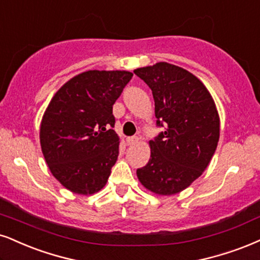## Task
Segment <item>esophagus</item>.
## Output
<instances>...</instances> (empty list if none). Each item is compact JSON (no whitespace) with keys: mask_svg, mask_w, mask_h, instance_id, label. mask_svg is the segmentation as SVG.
I'll return each instance as SVG.
<instances>
[{"mask_svg":"<svg viewBox=\"0 0 260 260\" xmlns=\"http://www.w3.org/2000/svg\"><path fill=\"white\" fill-rule=\"evenodd\" d=\"M139 142V137L137 136H134V137H127L126 139V143L129 146H133V145H135V143H137Z\"/></svg>","mask_w":260,"mask_h":260,"instance_id":"esophagus-1","label":"esophagus"}]
</instances>
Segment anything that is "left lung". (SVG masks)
I'll list each match as a JSON object with an SVG mask.
<instances>
[{
	"label": "left lung",
	"instance_id": "left-lung-1",
	"mask_svg": "<svg viewBox=\"0 0 260 260\" xmlns=\"http://www.w3.org/2000/svg\"><path fill=\"white\" fill-rule=\"evenodd\" d=\"M134 72L152 89L156 124L165 126L149 141V161L137 170V178L156 195L181 193L203 175L216 152V104L204 83L179 66L161 61Z\"/></svg>",
	"mask_w": 260,
	"mask_h": 260
}]
</instances>
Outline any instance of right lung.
<instances>
[{"label": "right lung", "instance_id": "add662e5", "mask_svg": "<svg viewBox=\"0 0 260 260\" xmlns=\"http://www.w3.org/2000/svg\"><path fill=\"white\" fill-rule=\"evenodd\" d=\"M134 75L89 70L72 77L44 111L40 127L42 153L52 175L79 195L100 191L119 152L112 108Z\"/></svg>", "mask_w": 260, "mask_h": 260}]
</instances>
